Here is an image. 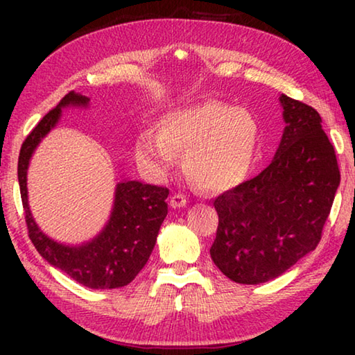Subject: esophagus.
I'll return each instance as SVG.
<instances>
[{
	"label": "esophagus",
	"mask_w": 355,
	"mask_h": 355,
	"mask_svg": "<svg viewBox=\"0 0 355 355\" xmlns=\"http://www.w3.org/2000/svg\"><path fill=\"white\" fill-rule=\"evenodd\" d=\"M186 205V197L183 196V194H173L172 197H171V207L172 208H182V207H184Z\"/></svg>",
	"instance_id": "esophagus-1"
}]
</instances>
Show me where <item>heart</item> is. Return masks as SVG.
<instances>
[{
	"label": "heart",
	"mask_w": 355,
	"mask_h": 355,
	"mask_svg": "<svg viewBox=\"0 0 355 355\" xmlns=\"http://www.w3.org/2000/svg\"><path fill=\"white\" fill-rule=\"evenodd\" d=\"M258 125L250 112L222 101H203L167 112L159 133L142 131L136 156L147 171L164 175L183 153V164L196 184L207 191L235 188L254 163Z\"/></svg>",
	"instance_id": "obj_1"
}]
</instances>
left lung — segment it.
I'll return each mask as SVG.
<instances>
[{
	"label": "left lung",
	"mask_w": 355,
	"mask_h": 355,
	"mask_svg": "<svg viewBox=\"0 0 355 355\" xmlns=\"http://www.w3.org/2000/svg\"><path fill=\"white\" fill-rule=\"evenodd\" d=\"M280 103L286 127L271 164L214 199L219 224L209 255L236 284L272 280L315 250L340 184L320 114L284 94Z\"/></svg>",
	"instance_id": "obj_1"
}]
</instances>
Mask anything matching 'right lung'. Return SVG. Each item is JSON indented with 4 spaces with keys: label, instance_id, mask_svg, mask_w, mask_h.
I'll use <instances>...</instances> for the list:
<instances>
[{
    "label": "right lung",
    "instance_id": "add662e5",
    "mask_svg": "<svg viewBox=\"0 0 355 355\" xmlns=\"http://www.w3.org/2000/svg\"><path fill=\"white\" fill-rule=\"evenodd\" d=\"M87 105V97L71 91L35 125L20 150L19 184L28 235L39 254L78 284L92 290H112L128 285L146 266L167 216L169 189L136 180L120 182L106 227L92 241L80 245H65L48 238L35 224L28 205L26 173L35 147L56 127L62 107Z\"/></svg>",
    "mask_w": 355,
    "mask_h": 355
}]
</instances>
